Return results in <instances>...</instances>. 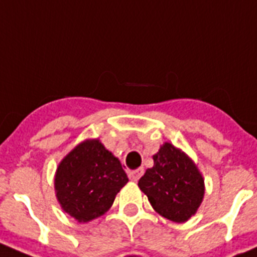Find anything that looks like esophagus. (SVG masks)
<instances>
[{
  "label": "esophagus",
  "mask_w": 257,
  "mask_h": 257,
  "mask_svg": "<svg viewBox=\"0 0 257 257\" xmlns=\"http://www.w3.org/2000/svg\"><path fill=\"white\" fill-rule=\"evenodd\" d=\"M144 175V169L139 168V169H134V171L128 172V177H130L131 181L136 182V181L140 180L141 176Z\"/></svg>",
  "instance_id": "esophagus-1"
}]
</instances>
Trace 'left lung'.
<instances>
[{
  "label": "left lung",
  "instance_id": "left-lung-1",
  "mask_svg": "<svg viewBox=\"0 0 257 257\" xmlns=\"http://www.w3.org/2000/svg\"><path fill=\"white\" fill-rule=\"evenodd\" d=\"M154 166L139 180V187L157 213L176 223L196 213L204 197V180L183 152L166 143L153 157Z\"/></svg>",
  "mask_w": 257,
  "mask_h": 257
}]
</instances>
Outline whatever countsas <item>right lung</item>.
<instances>
[{"label": "right lung", "instance_id": "obj_1", "mask_svg": "<svg viewBox=\"0 0 257 257\" xmlns=\"http://www.w3.org/2000/svg\"><path fill=\"white\" fill-rule=\"evenodd\" d=\"M127 182L118 159L99 140H88L61 162L55 187L63 210L86 223L103 215Z\"/></svg>", "mask_w": 257, "mask_h": 257}]
</instances>
